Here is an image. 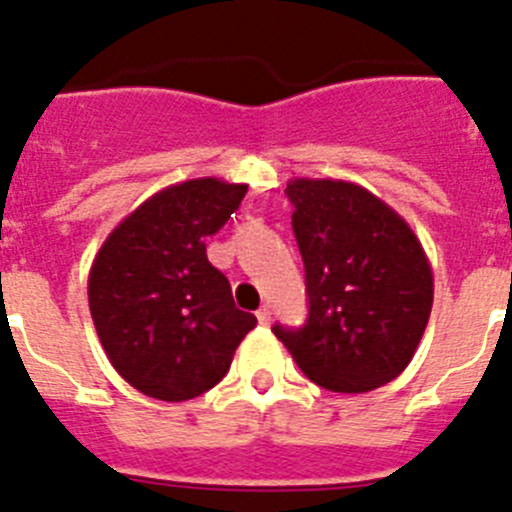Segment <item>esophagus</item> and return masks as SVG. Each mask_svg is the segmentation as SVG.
Segmentation results:
<instances>
[{
  "label": "esophagus",
  "mask_w": 512,
  "mask_h": 512,
  "mask_svg": "<svg viewBox=\"0 0 512 512\" xmlns=\"http://www.w3.org/2000/svg\"><path fill=\"white\" fill-rule=\"evenodd\" d=\"M256 320H259L261 325H269V320H271V310H269V307H261V310L256 312Z\"/></svg>",
  "instance_id": "obj_1"
}]
</instances>
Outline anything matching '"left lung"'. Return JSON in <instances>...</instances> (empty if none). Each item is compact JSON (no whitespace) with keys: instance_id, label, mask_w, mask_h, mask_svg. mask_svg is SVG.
<instances>
[{"instance_id":"obj_1","label":"left lung","mask_w":512,"mask_h":512,"mask_svg":"<svg viewBox=\"0 0 512 512\" xmlns=\"http://www.w3.org/2000/svg\"><path fill=\"white\" fill-rule=\"evenodd\" d=\"M287 197L310 310L302 328L274 325V336L325 390H377L405 372L431 318L428 256L413 228L359 184L292 179Z\"/></svg>"}]
</instances>
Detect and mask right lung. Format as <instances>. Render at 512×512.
I'll return each instance as SVG.
<instances>
[{"label":"right lung","mask_w":512,"mask_h":512,"mask_svg":"<svg viewBox=\"0 0 512 512\" xmlns=\"http://www.w3.org/2000/svg\"><path fill=\"white\" fill-rule=\"evenodd\" d=\"M246 189L215 176L171 184L135 207L94 256L89 310L99 343L143 395L184 402L212 390L256 325L205 248Z\"/></svg>","instance_id":"add662e5"}]
</instances>
